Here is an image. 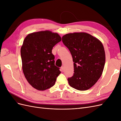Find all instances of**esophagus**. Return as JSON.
<instances>
[{
  "label": "esophagus",
  "instance_id": "1",
  "mask_svg": "<svg viewBox=\"0 0 121 121\" xmlns=\"http://www.w3.org/2000/svg\"><path fill=\"white\" fill-rule=\"evenodd\" d=\"M61 69L62 71L64 72V66H61Z\"/></svg>",
  "mask_w": 121,
  "mask_h": 121
}]
</instances>
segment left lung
<instances>
[{
  "mask_svg": "<svg viewBox=\"0 0 121 121\" xmlns=\"http://www.w3.org/2000/svg\"><path fill=\"white\" fill-rule=\"evenodd\" d=\"M74 62V75L68 79L69 85L81 91L92 87L103 72L105 55L102 43L86 33H73L62 37Z\"/></svg>",
  "mask_w": 121,
  "mask_h": 121,
  "instance_id": "8db88e82",
  "label": "left lung"
}]
</instances>
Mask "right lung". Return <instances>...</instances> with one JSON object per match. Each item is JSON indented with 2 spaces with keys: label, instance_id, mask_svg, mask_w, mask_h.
<instances>
[{
  "label": "right lung",
  "instance_id": "add662e5",
  "mask_svg": "<svg viewBox=\"0 0 121 121\" xmlns=\"http://www.w3.org/2000/svg\"><path fill=\"white\" fill-rule=\"evenodd\" d=\"M61 40L57 33L49 31L32 33L25 38L21 49L23 71L34 88L45 90L56 83L61 72L54 65L52 49Z\"/></svg>",
  "mask_w": 121,
  "mask_h": 121
}]
</instances>
